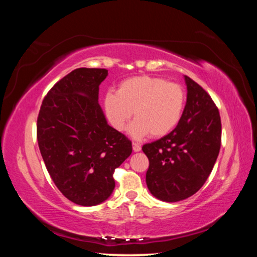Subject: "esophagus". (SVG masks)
Listing matches in <instances>:
<instances>
[{"instance_id":"34e87169","label":"esophagus","mask_w":257,"mask_h":257,"mask_svg":"<svg viewBox=\"0 0 257 257\" xmlns=\"http://www.w3.org/2000/svg\"><path fill=\"white\" fill-rule=\"evenodd\" d=\"M133 150H134V152H141L142 147H141V145H139V144H136V143H133Z\"/></svg>"}]
</instances>
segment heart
I'll use <instances>...</instances> for the list:
<instances>
[{"mask_svg": "<svg viewBox=\"0 0 257 257\" xmlns=\"http://www.w3.org/2000/svg\"><path fill=\"white\" fill-rule=\"evenodd\" d=\"M103 107L108 122L122 132L132 118L130 136L141 139L151 135L163 137L177 127L185 107V92L180 85L152 76L130 77L114 92H107Z\"/></svg>", "mask_w": 257, "mask_h": 257, "instance_id": "1", "label": "heart"}]
</instances>
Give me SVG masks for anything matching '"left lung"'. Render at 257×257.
<instances>
[{
    "instance_id": "8db88e82",
    "label": "left lung",
    "mask_w": 257,
    "mask_h": 257,
    "mask_svg": "<svg viewBox=\"0 0 257 257\" xmlns=\"http://www.w3.org/2000/svg\"><path fill=\"white\" fill-rule=\"evenodd\" d=\"M187 101L177 127L143 146L150 161L146 185L163 202H179L201 189L210 176L221 146V119L210 95L184 76Z\"/></svg>"
}]
</instances>
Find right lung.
Returning <instances> with one entry per match:
<instances>
[{
    "mask_svg": "<svg viewBox=\"0 0 257 257\" xmlns=\"http://www.w3.org/2000/svg\"><path fill=\"white\" fill-rule=\"evenodd\" d=\"M106 69L79 68L43 99L37 141L47 171L69 201L98 205L115 187L113 173L132 154L129 139L107 123L98 104Z\"/></svg>",
    "mask_w": 257,
    "mask_h": 257,
    "instance_id": "obj_1",
    "label": "right lung"
}]
</instances>
